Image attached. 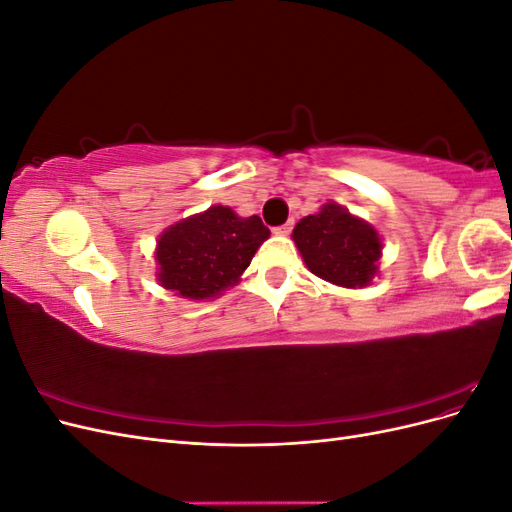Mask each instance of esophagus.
<instances>
[{
    "label": "esophagus",
    "instance_id": "esophagus-1",
    "mask_svg": "<svg viewBox=\"0 0 512 512\" xmlns=\"http://www.w3.org/2000/svg\"><path fill=\"white\" fill-rule=\"evenodd\" d=\"M292 226H294V222L290 220V222H286V224H282V226H277V228H273V232H275V235H290V230H292Z\"/></svg>",
    "mask_w": 512,
    "mask_h": 512
}]
</instances>
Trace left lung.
<instances>
[{"label": "left lung", "instance_id": "8db88e82", "mask_svg": "<svg viewBox=\"0 0 512 512\" xmlns=\"http://www.w3.org/2000/svg\"><path fill=\"white\" fill-rule=\"evenodd\" d=\"M307 269L344 288L367 286L378 271L382 243L374 226L354 218L344 207L324 205L292 230Z\"/></svg>", "mask_w": 512, "mask_h": 512}]
</instances>
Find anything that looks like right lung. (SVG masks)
Masks as SVG:
<instances>
[{"label": "right lung", "mask_w": 512, "mask_h": 512, "mask_svg": "<svg viewBox=\"0 0 512 512\" xmlns=\"http://www.w3.org/2000/svg\"><path fill=\"white\" fill-rule=\"evenodd\" d=\"M269 228L258 215L239 218L222 205L164 230L158 241V280L185 299H211L239 282Z\"/></svg>", "instance_id": "add662e5"}]
</instances>
